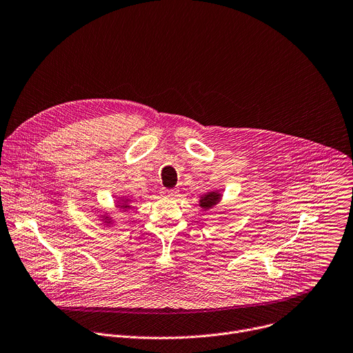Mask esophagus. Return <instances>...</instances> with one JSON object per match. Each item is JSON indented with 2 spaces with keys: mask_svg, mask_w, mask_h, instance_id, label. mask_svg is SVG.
<instances>
[{
  "mask_svg": "<svg viewBox=\"0 0 353 353\" xmlns=\"http://www.w3.org/2000/svg\"><path fill=\"white\" fill-rule=\"evenodd\" d=\"M176 190L175 189H164L163 190V194L164 196H167V198H174V196H176Z\"/></svg>",
  "mask_w": 353,
  "mask_h": 353,
  "instance_id": "esophagus-1",
  "label": "esophagus"
}]
</instances>
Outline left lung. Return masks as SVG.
Wrapping results in <instances>:
<instances>
[{"label":"left lung","instance_id":"1","mask_svg":"<svg viewBox=\"0 0 353 353\" xmlns=\"http://www.w3.org/2000/svg\"><path fill=\"white\" fill-rule=\"evenodd\" d=\"M221 190H212L208 192L205 194H202L199 199V206L202 208V210H210L213 209L216 205H219L221 202Z\"/></svg>","mask_w":353,"mask_h":353}]
</instances>
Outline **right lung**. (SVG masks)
Returning a JSON list of instances; mask_svg holds the SVG:
<instances>
[{"instance_id": "add662e5", "label": "right lung", "mask_w": 353, "mask_h": 353, "mask_svg": "<svg viewBox=\"0 0 353 353\" xmlns=\"http://www.w3.org/2000/svg\"><path fill=\"white\" fill-rule=\"evenodd\" d=\"M114 206H116L117 209H119V210H125V212H126V210H130V209H132V202H130L129 196H121V198L116 199ZM99 220H101L103 224H113V223H114L113 217H112L109 213H106V212L99 216Z\"/></svg>"}]
</instances>
